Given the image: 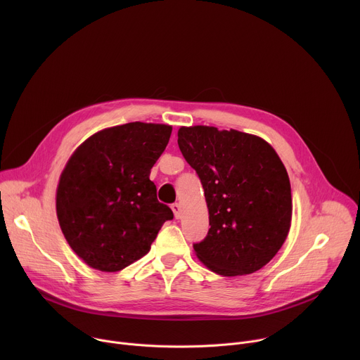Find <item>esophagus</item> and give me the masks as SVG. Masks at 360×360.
Listing matches in <instances>:
<instances>
[{
	"label": "esophagus",
	"mask_w": 360,
	"mask_h": 360,
	"mask_svg": "<svg viewBox=\"0 0 360 360\" xmlns=\"http://www.w3.org/2000/svg\"><path fill=\"white\" fill-rule=\"evenodd\" d=\"M171 208H172V211H174L175 218L179 219V218H181V205H179V203H172Z\"/></svg>",
	"instance_id": "esophagus-1"
}]
</instances>
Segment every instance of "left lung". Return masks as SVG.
<instances>
[{"label": "left lung", "mask_w": 360, "mask_h": 360, "mask_svg": "<svg viewBox=\"0 0 360 360\" xmlns=\"http://www.w3.org/2000/svg\"><path fill=\"white\" fill-rule=\"evenodd\" d=\"M178 145L196 171L210 231L193 243L198 259L222 276L249 275L282 248L292 219L290 182L262 138L215 127H181Z\"/></svg>", "instance_id": "1"}]
</instances>
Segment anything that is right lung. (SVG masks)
I'll list each match as a JSON object with an SVG mask.
<instances>
[{"mask_svg": "<svg viewBox=\"0 0 360 360\" xmlns=\"http://www.w3.org/2000/svg\"><path fill=\"white\" fill-rule=\"evenodd\" d=\"M171 132L169 125L145 122L102 129L67 162L57 217L67 242L91 268L118 272L141 259L174 218L149 179Z\"/></svg>", "mask_w": 360, "mask_h": 360, "instance_id": "right-lung-1", "label": "right lung"}]
</instances>
